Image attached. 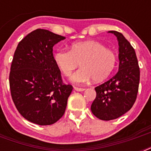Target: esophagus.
Instances as JSON below:
<instances>
[{
	"mask_svg": "<svg viewBox=\"0 0 151 151\" xmlns=\"http://www.w3.org/2000/svg\"><path fill=\"white\" fill-rule=\"evenodd\" d=\"M74 90L77 91V92H83V91H85V88H78V87H73Z\"/></svg>",
	"mask_w": 151,
	"mask_h": 151,
	"instance_id": "1",
	"label": "esophagus"
}]
</instances>
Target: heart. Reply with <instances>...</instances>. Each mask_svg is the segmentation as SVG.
Listing matches in <instances>:
<instances>
[{
    "label": "heart",
    "mask_w": 151,
    "mask_h": 151,
    "mask_svg": "<svg viewBox=\"0 0 151 151\" xmlns=\"http://www.w3.org/2000/svg\"><path fill=\"white\" fill-rule=\"evenodd\" d=\"M55 63L64 76L82 66L71 77L75 83H85L91 79L99 82L105 80L114 69L115 52L97 41H85L71 45L70 50L59 49L54 54Z\"/></svg>",
    "instance_id": "heart-1"
}]
</instances>
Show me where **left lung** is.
Listing matches in <instances>:
<instances>
[{
	"mask_svg": "<svg viewBox=\"0 0 151 151\" xmlns=\"http://www.w3.org/2000/svg\"><path fill=\"white\" fill-rule=\"evenodd\" d=\"M117 37L119 45V68L110 80L95 88L96 97L91 106L99 119H116L128 112L136 102L139 84V67L136 52L123 34L109 31Z\"/></svg>",
	"mask_w": 151,
	"mask_h": 151,
	"instance_id": "1",
	"label": "left lung"
}]
</instances>
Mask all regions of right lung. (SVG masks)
<instances>
[{"instance_id": "obj_1", "label": "right lung", "mask_w": 151, "mask_h": 151, "mask_svg": "<svg viewBox=\"0 0 151 151\" xmlns=\"http://www.w3.org/2000/svg\"><path fill=\"white\" fill-rule=\"evenodd\" d=\"M66 38L37 29L18 45L9 74L11 95L19 114L27 121L49 125L65 113L73 87L63 82L55 63L53 46Z\"/></svg>"}]
</instances>
